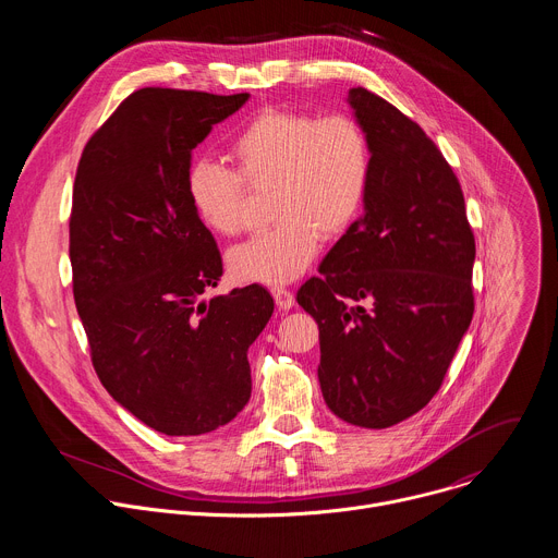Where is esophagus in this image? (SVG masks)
Returning a JSON list of instances; mask_svg holds the SVG:
<instances>
[{
    "label": "esophagus",
    "mask_w": 558,
    "mask_h": 558,
    "mask_svg": "<svg viewBox=\"0 0 558 558\" xmlns=\"http://www.w3.org/2000/svg\"><path fill=\"white\" fill-rule=\"evenodd\" d=\"M271 293H274V300H276L278 308H282V311H289L295 304V298H293V293L289 289L276 287V289H271Z\"/></svg>",
    "instance_id": "obj_1"
}]
</instances>
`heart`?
Returning a JSON list of instances; mask_svg holds the SVG:
<instances>
[{
	"mask_svg": "<svg viewBox=\"0 0 558 558\" xmlns=\"http://www.w3.org/2000/svg\"><path fill=\"white\" fill-rule=\"evenodd\" d=\"M235 170L196 161L185 192L196 218L218 235H235L247 222V187L271 192L269 231L231 250L235 280L289 284L313 263L320 241L342 235L362 214L371 149L364 130L344 114L315 117L263 110L227 145Z\"/></svg>",
	"mask_w": 558,
	"mask_h": 558,
	"instance_id": "heart-1",
	"label": "heart"
}]
</instances>
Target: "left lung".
Here are the masks:
<instances>
[{"label":"left lung","instance_id":"8db88e82","mask_svg":"<svg viewBox=\"0 0 558 558\" xmlns=\"http://www.w3.org/2000/svg\"><path fill=\"white\" fill-rule=\"evenodd\" d=\"M347 101L371 149L364 214L298 304L320 327L327 407L353 426L388 428L433 400L470 327L474 235L426 132L366 88Z\"/></svg>","mask_w":558,"mask_h":558}]
</instances>
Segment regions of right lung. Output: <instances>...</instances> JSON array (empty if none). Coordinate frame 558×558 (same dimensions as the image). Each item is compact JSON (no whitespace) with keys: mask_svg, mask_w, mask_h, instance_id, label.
Returning <instances> with one entry per match:
<instances>
[{"mask_svg":"<svg viewBox=\"0 0 558 558\" xmlns=\"http://www.w3.org/2000/svg\"><path fill=\"white\" fill-rule=\"evenodd\" d=\"M247 99L141 88L76 168L72 293L93 366L114 402L170 437L211 433L245 409L247 351L274 313L258 284L203 300L222 260L185 192L194 147Z\"/></svg>","mask_w":558,"mask_h":558,"instance_id":"obj_1","label":"right lung"}]
</instances>
